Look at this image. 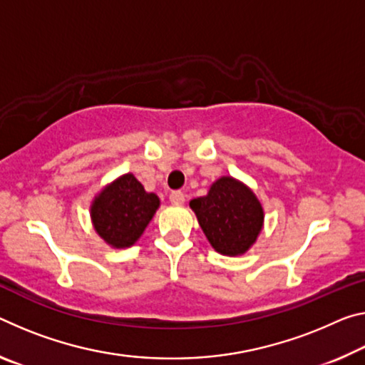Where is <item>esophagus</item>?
Here are the masks:
<instances>
[{
	"label": "esophagus",
	"mask_w": 365,
	"mask_h": 365,
	"mask_svg": "<svg viewBox=\"0 0 365 365\" xmlns=\"http://www.w3.org/2000/svg\"><path fill=\"white\" fill-rule=\"evenodd\" d=\"M170 203L175 206H182L185 203V195L182 192H172L169 196Z\"/></svg>",
	"instance_id": "obj_1"
}]
</instances>
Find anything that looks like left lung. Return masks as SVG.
I'll list each match as a JSON object with an SVG mask.
<instances>
[{
	"mask_svg": "<svg viewBox=\"0 0 365 365\" xmlns=\"http://www.w3.org/2000/svg\"><path fill=\"white\" fill-rule=\"evenodd\" d=\"M200 227L217 253L240 257L255 245L264 210L255 192L230 175L219 177L207 193L190 201Z\"/></svg>",
	"mask_w": 365,
	"mask_h": 365,
	"instance_id": "obj_1",
	"label": "left lung"
}]
</instances>
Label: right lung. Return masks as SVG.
<instances>
[{
	"label": "right lung",
	"mask_w": 365,
	"mask_h": 365,
	"mask_svg": "<svg viewBox=\"0 0 365 365\" xmlns=\"http://www.w3.org/2000/svg\"><path fill=\"white\" fill-rule=\"evenodd\" d=\"M160 200L148 193L131 172L107 183L91 201V221L97 235L112 248L135 245L151 222Z\"/></svg>",
	"instance_id": "1"
}]
</instances>
